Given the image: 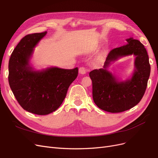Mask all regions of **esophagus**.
<instances>
[{
	"mask_svg": "<svg viewBox=\"0 0 158 158\" xmlns=\"http://www.w3.org/2000/svg\"><path fill=\"white\" fill-rule=\"evenodd\" d=\"M79 73L80 74H85L86 73V69L84 67H80L79 68Z\"/></svg>",
	"mask_w": 158,
	"mask_h": 158,
	"instance_id": "1",
	"label": "esophagus"
}]
</instances>
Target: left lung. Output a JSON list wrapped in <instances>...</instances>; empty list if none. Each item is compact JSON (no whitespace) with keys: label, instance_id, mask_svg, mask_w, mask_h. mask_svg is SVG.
<instances>
[{"label":"left lung","instance_id":"8db88e82","mask_svg":"<svg viewBox=\"0 0 158 158\" xmlns=\"http://www.w3.org/2000/svg\"><path fill=\"white\" fill-rule=\"evenodd\" d=\"M127 44L109 52L103 69L91 71L94 102L101 109L110 113H120L135 107L140 102L146 89L150 74L148 52L140 41L131 37ZM134 54L135 72L132 78L118 81L106 68L112 61L123 56Z\"/></svg>","mask_w":158,"mask_h":158}]
</instances>
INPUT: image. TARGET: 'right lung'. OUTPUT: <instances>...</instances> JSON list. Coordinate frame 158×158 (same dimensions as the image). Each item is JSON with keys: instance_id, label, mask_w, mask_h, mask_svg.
<instances>
[{"instance_id": "1", "label": "right lung", "mask_w": 158, "mask_h": 158, "mask_svg": "<svg viewBox=\"0 0 158 158\" xmlns=\"http://www.w3.org/2000/svg\"><path fill=\"white\" fill-rule=\"evenodd\" d=\"M46 33H32L23 37L12 52L8 63V82L14 97L23 109L39 115L48 114L60 106L78 74L77 67L33 70L30 59Z\"/></svg>"}]
</instances>
